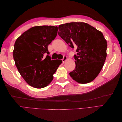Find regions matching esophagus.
Wrapping results in <instances>:
<instances>
[{"mask_svg":"<svg viewBox=\"0 0 122 122\" xmlns=\"http://www.w3.org/2000/svg\"><path fill=\"white\" fill-rule=\"evenodd\" d=\"M67 60V56H64V57H63V58L62 59V62H65V61Z\"/></svg>","mask_w":122,"mask_h":122,"instance_id":"obj_1","label":"esophagus"}]
</instances>
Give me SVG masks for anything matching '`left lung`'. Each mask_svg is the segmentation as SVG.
Returning a JSON list of instances; mask_svg holds the SVG:
<instances>
[{
	"instance_id": "1",
	"label": "left lung",
	"mask_w": 122,
	"mask_h": 122,
	"mask_svg": "<svg viewBox=\"0 0 122 122\" xmlns=\"http://www.w3.org/2000/svg\"><path fill=\"white\" fill-rule=\"evenodd\" d=\"M58 34L72 49L76 48L75 69L69 74L80 83L92 81L104 64L107 44L102 33L84 22L60 25Z\"/></svg>"
}]
</instances>
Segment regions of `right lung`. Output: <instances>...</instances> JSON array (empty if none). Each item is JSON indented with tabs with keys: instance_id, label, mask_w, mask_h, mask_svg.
Returning a JSON list of instances; mask_svg holds the SVG:
<instances>
[{
	"instance_id": "obj_1",
	"label": "right lung",
	"mask_w": 122,
	"mask_h": 122,
	"mask_svg": "<svg viewBox=\"0 0 122 122\" xmlns=\"http://www.w3.org/2000/svg\"><path fill=\"white\" fill-rule=\"evenodd\" d=\"M57 26H37L23 33L15 42L13 57L21 76L30 86L41 88L53 79V75L61 63L51 60L48 46L56 36ZM47 54L46 58L43 57Z\"/></svg>"
}]
</instances>
